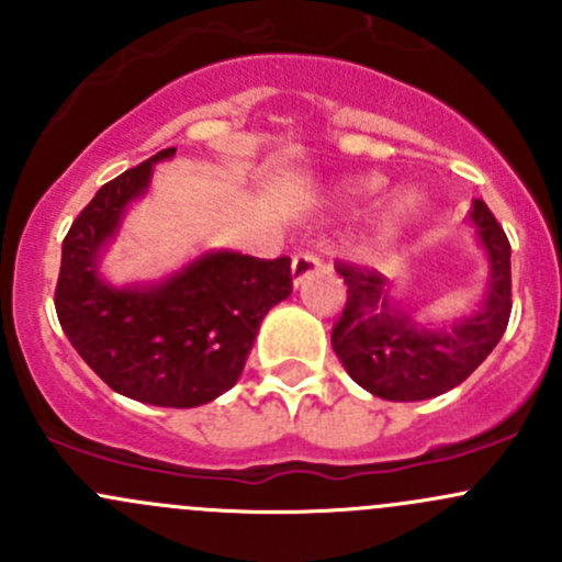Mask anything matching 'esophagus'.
Listing matches in <instances>:
<instances>
[{
  "label": "esophagus",
  "mask_w": 562,
  "mask_h": 562,
  "mask_svg": "<svg viewBox=\"0 0 562 562\" xmlns=\"http://www.w3.org/2000/svg\"><path fill=\"white\" fill-rule=\"evenodd\" d=\"M323 266V258L321 255L315 252V249H302V252H296L293 255V263H291V271H293V282H304L307 280L310 274H315L317 269H321Z\"/></svg>",
  "instance_id": "34e87169"
}]
</instances>
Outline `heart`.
Masks as SVG:
<instances>
[{
    "mask_svg": "<svg viewBox=\"0 0 562 562\" xmlns=\"http://www.w3.org/2000/svg\"><path fill=\"white\" fill-rule=\"evenodd\" d=\"M378 187H381V179H364V181H361V190H367V192L378 190ZM413 209H416V195H413L411 190L396 192V195L391 198L389 206H386V223L389 225L402 223V220H405L407 214L413 212Z\"/></svg>",
    "mask_w": 562,
    "mask_h": 562,
    "instance_id": "obj_1",
    "label": "heart"
}]
</instances>
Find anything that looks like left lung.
I'll return each mask as SVG.
<instances>
[{"mask_svg": "<svg viewBox=\"0 0 562 562\" xmlns=\"http://www.w3.org/2000/svg\"><path fill=\"white\" fill-rule=\"evenodd\" d=\"M470 220L490 255L492 282L484 304L451 331L422 328L402 310H391L386 277L370 266L337 260L348 302L331 328V348L345 372L370 394L391 402H418L451 391L495 350L512 317V245L484 201Z\"/></svg>", "mask_w": 562, "mask_h": 562, "instance_id": "left-lung-1", "label": "left lung"}]
</instances>
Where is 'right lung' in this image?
Wrapping results in <instances>:
<instances>
[{
  "label": "right lung",
  "mask_w": 562,
  "mask_h": 562,
  "mask_svg": "<svg viewBox=\"0 0 562 562\" xmlns=\"http://www.w3.org/2000/svg\"><path fill=\"white\" fill-rule=\"evenodd\" d=\"M157 151L98 190L61 241L54 304L72 348L108 386L157 407H198L236 386L260 321L291 296V258L209 252L157 288H111L100 247L149 187Z\"/></svg>",
  "instance_id": "right-lung-1"
}]
</instances>
